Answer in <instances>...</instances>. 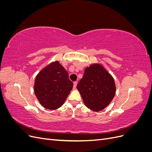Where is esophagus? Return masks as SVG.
Instances as JSON below:
<instances>
[{
    "label": "esophagus",
    "instance_id": "34e87169",
    "mask_svg": "<svg viewBox=\"0 0 152 152\" xmlns=\"http://www.w3.org/2000/svg\"><path fill=\"white\" fill-rule=\"evenodd\" d=\"M77 84V82H73V88H74V89L76 88Z\"/></svg>",
    "mask_w": 152,
    "mask_h": 152
}]
</instances>
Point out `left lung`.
<instances>
[{"mask_svg": "<svg viewBox=\"0 0 152 152\" xmlns=\"http://www.w3.org/2000/svg\"><path fill=\"white\" fill-rule=\"evenodd\" d=\"M77 88L86 107L94 112L107 107L116 91L113 77L99 64H93L86 68Z\"/></svg>", "mask_w": 152, "mask_h": 152, "instance_id": "1", "label": "left lung"}]
</instances>
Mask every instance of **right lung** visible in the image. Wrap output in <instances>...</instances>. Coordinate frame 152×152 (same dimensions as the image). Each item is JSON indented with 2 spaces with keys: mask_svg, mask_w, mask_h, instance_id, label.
I'll use <instances>...</instances> for the list:
<instances>
[{
  "mask_svg": "<svg viewBox=\"0 0 152 152\" xmlns=\"http://www.w3.org/2000/svg\"><path fill=\"white\" fill-rule=\"evenodd\" d=\"M73 84L59 61L44 68L36 76L34 92L41 105L49 110L61 107L72 89Z\"/></svg>",
  "mask_w": 152,
  "mask_h": 152,
  "instance_id": "add662e5",
  "label": "right lung"
}]
</instances>
